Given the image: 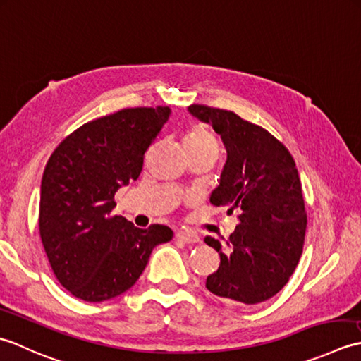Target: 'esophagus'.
Returning <instances> with one entry per match:
<instances>
[{"mask_svg": "<svg viewBox=\"0 0 361 361\" xmlns=\"http://www.w3.org/2000/svg\"><path fill=\"white\" fill-rule=\"evenodd\" d=\"M176 238H178L182 243H187V245H191V243L200 241V237H197L196 233L185 232V231H179L178 233H176Z\"/></svg>", "mask_w": 361, "mask_h": 361, "instance_id": "obj_1", "label": "esophagus"}]
</instances>
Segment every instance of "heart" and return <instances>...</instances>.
Returning <instances> with one entry per match:
<instances>
[{
    "label": "heart",
    "instance_id": "b5f03b06",
    "mask_svg": "<svg viewBox=\"0 0 361 361\" xmlns=\"http://www.w3.org/2000/svg\"><path fill=\"white\" fill-rule=\"evenodd\" d=\"M215 138H213L207 130H204L201 128H195L191 129L188 134L183 138V145L185 148H201V146H207V145H215Z\"/></svg>",
    "mask_w": 361,
    "mask_h": 361
}]
</instances>
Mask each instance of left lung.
Returning a JSON list of instances; mask_svg holds the SVG:
<instances>
[{
  "instance_id": "8db88e82",
  "label": "left lung",
  "mask_w": 361,
  "mask_h": 361,
  "mask_svg": "<svg viewBox=\"0 0 361 361\" xmlns=\"http://www.w3.org/2000/svg\"><path fill=\"white\" fill-rule=\"evenodd\" d=\"M188 112L221 135L227 159L210 202L240 212L224 245L205 237L219 268L205 286L247 305L271 299L288 282L304 247L307 213L296 164L268 130L223 109L193 104Z\"/></svg>"
}]
</instances>
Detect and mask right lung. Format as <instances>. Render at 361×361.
Wrapping results in <instances>:
<instances>
[{
    "label": "right lung",
    "mask_w": 361,
    "mask_h": 361,
    "mask_svg": "<svg viewBox=\"0 0 361 361\" xmlns=\"http://www.w3.org/2000/svg\"><path fill=\"white\" fill-rule=\"evenodd\" d=\"M170 115V107L123 109L82 124L49 157L40 237L57 281L75 298L120 296L142 276L152 249L173 238L168 226L138 229L112 215L115 193L138 179L145 152Z\"/></svg>",
    "instance_id": "right-lung-1"
}]
</instances>
